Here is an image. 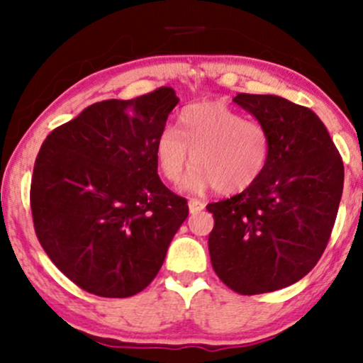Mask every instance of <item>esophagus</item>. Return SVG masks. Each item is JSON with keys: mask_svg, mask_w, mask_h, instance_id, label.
Wrapping results in <instances>:
<instances>
[{"mask_svg": "<svg viewBox=\"0 0 363 363\" xmlns=\"http://www.w3.org/2000/svg\"><path fill=\"white\" fill-rule=\"evenodd\" d=\"M205 203L201 201V199H196V198H191L189 199V211L191 213H199L201 210H205Z\"/></svg>", "mask_w": 363, "mask_h": 363, "instance_id": "obj_1", "label": "esophagus"}]
</instances>
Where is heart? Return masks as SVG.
Listing matches in <instances>:
<instances>
[{"mask_svg":"<svg viewBox=\"0 0 363 363\" xmlns=\"http://www.w3.org/2000/svg\"><path fill=\"white\" fill-rule=\"evenodd\" d=\"M273 140L259 121L222 102L191 104L179 114V131L165 128L157 140V158L169 182L181 181L193 153L187 187H215L237 194L259 181L272 158Z\"/></svg>","mask_w":363,"mask_h":363,"instance_id":"obj_1","label":"heart"}]
</instances>
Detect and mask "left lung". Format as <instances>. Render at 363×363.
Wrapping results in <instances>:
<instances>
[{
    "mask_svg": "<svg viewBox=\"0 0 363 363\" xmlns=\"http://www.w3.org/2000/svg\"><path fill=\"white\" fill-rule=\"evenodd\" d=\"M234 102L272 133L268 169L240 194L210 203L211 266L240 295L294 285L318 264L335 227L345 169L326 126L309 107L277 95Z\"/></svg>",
    "mask_w": 363,
    "mask_h": 363,
    "instance_id": "obj_1",
    "label": "left lung"
}]
</instances>
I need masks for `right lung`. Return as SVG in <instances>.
I'll use <instances>...</instances> for the list:
<instances>
[{
    "mask_svg": "<svg viewBox=\"0 0 363 363\" xmlns=\"http://www.w3.org/2000/svg\"><path fill=\"white\" fill-rule=\"evenodd\" d=\"M179 99L172 86L102 101L52 129L35 158V235L62 274L89 294L124 298L152 283L189 215L162 184L157 140Z\"/></svg>",
    "mask_w": 363,
    "mask_h": 363,
    "instance_id": "right-lung-1",
    "label": "right lung"
}]
</instances>
